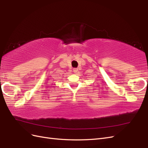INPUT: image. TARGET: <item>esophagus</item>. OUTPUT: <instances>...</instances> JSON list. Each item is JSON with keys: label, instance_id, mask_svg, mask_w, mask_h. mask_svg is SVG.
<instances>
[{"label": "esophagus", "instance_id": "1", "mask_svg": "<svg viewBox=\"0 0 148 148\" xmlns=\"http://www.w3.org/2000/svg\"><path fill=\"white\" fill-rule=\"evenodd\" d=\"M73 72H74L75 73H77L78 72V69H73Z\"/></svg>", "mask_w": 148, "mask_h": 148}]
</instances>
